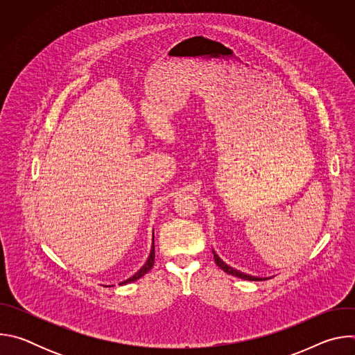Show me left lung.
<instances>
[{"label": "left lung", "instance_id": "obj_1", "mask_svg": "<svg viewBox=\"0 0 355 355\" xmlns=\"http://www.w3.org/2000/svg\"><path fill=\"white\" fill-rule=\"evenodd\" d=\"M212 252H214V259H215V263H216V266L220 268V270H223L225 272H227V274H230V275H234V277H237V278H241V279H247V281H264V279H267V278H259V277H252V275H248V274H244V272H241V271H239V270H234L233 267H230V266H227L218 254L216 252L212 250Z\"/></svg>", "mask_w": 355, "mask_h": 355}]
</instances>
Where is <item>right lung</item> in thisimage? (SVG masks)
Segmentation results:
<instances>
[{"mask_svg": "<svg viewBox=\"0 0 355 355\" xmlns=\"http://www.w3.org/2000/svg\"><path fill=\"white\" fill-rule=\"evenodd\" d=\"M155 237H153V247H151V251H150V256H148V259H147V261H146V264L133 275V277H130L129 279H126V281H123L121 285H123V284H128V282H133V281H136V279H139L140 277H143L144 274H147L150 270H151V267L155 266Z\"/></svg>", "mask_w": 355, "mask_h": 355, "instance_id": "1", "label": "right lung"}]
</instances>
